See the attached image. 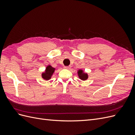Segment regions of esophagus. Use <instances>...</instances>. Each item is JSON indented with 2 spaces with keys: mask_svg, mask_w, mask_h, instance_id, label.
<instances>
[{
  "mask_svg": "<svg viewBox=\"0 0 135 135\" xmlns=\"http://www.w3.org/2000/svg\"><path fill=\"white\" fill-rule=\"evenodd\" d=\"M64 68L66 69H68V70H69V69H70L71 68V66H64Z\"/></svg>",
  "mask_w": 135,
  "mask_h": 135,
  "instance_id": "1",
  "label": "esophagus"
}]
</instances>
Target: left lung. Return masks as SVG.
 I'll list each match as a JSON object with an SVG mask.
<instances>
[{
    "label": "left lung",
    "instance_id": "8db88e82",
    "mask_svg": "<svg viewBox=\"0 0 135 135\" xmlns=\"http://www.w3.org/2000/svg\"><path fill=\"white\" fill-rule=\"evenodd\" d=\"M78 76L79 78L83 80H87L88 78V74L87 73H83L82 70H79L78 71Z\"/></svg>",
    "mask_w": 135,
    "mask_h": 135
}]
</instances>
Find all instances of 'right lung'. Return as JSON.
<instances>
[{
	"mask_svg": "<svg viewBox=\"0 0 135 135\" xmlns=\"http://www.w3.org/2000/svg\"><path fill=\"white\" fill-rule=\"evenodd\" d=\"M55 69L52 68L50 65H48V66L46 68V70H45L44 73H43L42 76V78L45 80H49L51 78V76L54 74L55 71Z\"/></svg>",
	"mask_w": 135,
	"mask_h": 135,
	"instance_id": "1",
	"label": "right lung"
}]
</instances>
